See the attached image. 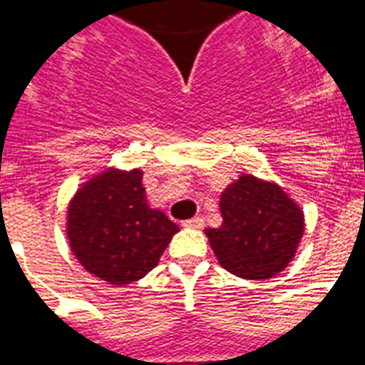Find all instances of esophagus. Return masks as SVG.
<instances>
[{"label": "esophagus", "mask_w": 365, "mask_h": 365, "mask_svg": "<svg viewBox=\"0 0 365 365\" xmlns=\"http://www.w3.org/2000/svg\"><path fill=\"white\" fill-rule=\"evenodd\" d=\"M183 226H185V228L198 230V228H202V226H204V219H202V217H192V219L183 220Z\"/></svg>", "instance_id": "34e87169"}]
</instances>
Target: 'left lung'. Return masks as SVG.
<instances>
[{"label": "left lung", "mask_w": 365, "mask_h": 365, "mask_svg": "<svg viewBox=\"0 0 365 365\" xmlns=\"http://www.w3.org/2000/svg\"><path fill=\"white\" fill-rule=\"evenodd\" d=\"M222 225L206 235L217 259L235 277L259 280L287 267L304 232V217L277 183L245 174L220 195Z\"/></svg>", "instance_id": "8db88e82"}]
</instances>
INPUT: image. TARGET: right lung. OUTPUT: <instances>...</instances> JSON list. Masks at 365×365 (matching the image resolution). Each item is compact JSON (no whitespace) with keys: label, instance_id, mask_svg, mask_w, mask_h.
Wrapping results in <instances>:
<instances>
[{"label":"right lung","instance_id":"right-lung-1","mask_svg":"<svg viewBox=\"0 0 365 365\" xmlns=\"http://www.w3.org/2000/svg\"><path fill=\"white\" fill-rule=\"evenodd\" d=\"M178 225L146 204L143 173L107 170L79 189L68 207V240L79 263L109 284L148 274Z\"/></svg>","mask_w":365,"mask_h":365}]
</instances>
